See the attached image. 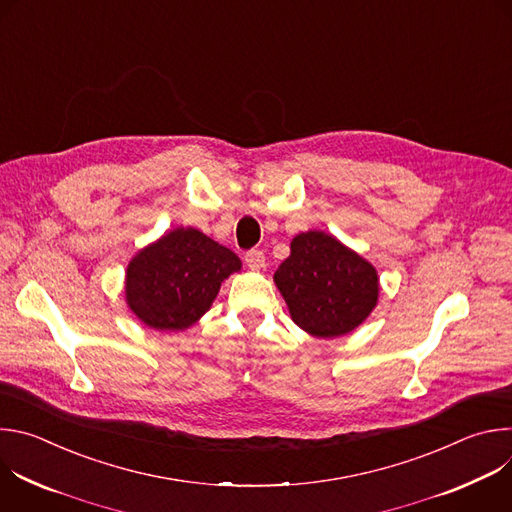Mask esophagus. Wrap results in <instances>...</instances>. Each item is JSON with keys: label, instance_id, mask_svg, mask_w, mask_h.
Instances as JSON below:
<instances>
[{"label": "esophagus", "instance_id": "obj_1", "mask_svg": "<svg viewBox=\"0 0 512 512\" xmlns=\"http://www.w3.org/2000/svg\"><path fill=\"white\" fill-rule=\"evenodd\" d=\"M245 263H247L251 269H263V267H265V255H263V251H257V249L247 251Z\"/></svg>", "mask_w": 512, "mask_h": 512}]
</instances>
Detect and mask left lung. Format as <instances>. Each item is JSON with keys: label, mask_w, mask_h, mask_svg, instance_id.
I'll use <instances>...</instances> for the list:
<instances>
[{"label": "left lung", "mask_w": 512, "mask_h": 512, "mask_svg": "<svg viewBox=\"0 0 512 512\" xmlns=\"http://www.w3.org/2000/svg\"><path fill=\"white\" fill-rule=\"evenodd\" d=\"M273 281L291 320L318 338L352 332L379 300L377 269L336 237L322 231L300 233Z\"/></svg>", "instance_id": "8db88e82"}]
</instances>
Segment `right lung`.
<instances>
[{
	"instance_id": "1",
	"label": "right lung",
	"mask_w": 512,
	"mask_h": 512,
	"mask_svg": "<svg viewBox=\"0 0 512 512\" xmlns=\"http://www.w3.org/2000/svg\"><path fill=\"white\" fill-rule=\"evenodd\" d=\"M241 259L204 233L178 227L141 249L127 265L129 310L154 330H186L210 310Z\"/></svg>"
}]
</instances>
